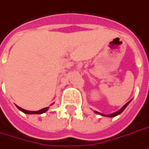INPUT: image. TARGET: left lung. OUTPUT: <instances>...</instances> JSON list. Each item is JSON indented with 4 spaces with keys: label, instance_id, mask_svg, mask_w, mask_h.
Wrapping results in <instances>:
<instances>
[{
    "label": "left lung",
    "instance_id": "8db88e82",
    "mask_svg": "<svg viewBox=\"0 0 149 149\" xmlns=\"http://www.w3.org/2000/svg\"><path fill=\"white\" fill-rule=\"evenodd\" d=\"M130 102H131V101H130ZM130 102H127V103H126L125 105L123 106V107H122V108H121V109H120V110H119V111H116V112H114V113H113V114H101V113H99V112H97V111H94V112H95L96 114H101V115H102V116H107V117H115V116H117V115H118V114H121L122 112H123V111L125 110V108L127 107V105H128Z\"/></svg>",
    "mask_w": 149,
    "mask_h": 149
}]
</instances>
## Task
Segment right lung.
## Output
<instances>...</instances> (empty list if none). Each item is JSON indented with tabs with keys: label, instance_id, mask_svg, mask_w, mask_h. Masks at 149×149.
<instances>
[{
	"label": "right lung",
	"instance_id": "add662e5",
	"mask_svg": "<svg viewBox=\"0 0 149 149\" xmlns=\"http://www.w3.org/2000/svg\"><path fill=\"white\" fill-rule=\"evenodd\" d=\"M17 107V109L18 110H20L21 111H22L23 113H25V114H42V113H44V112H46V111L48 110V107H45V108H43V109H41V110H39V111H26V110H24V109H22V108H21V107H17V106H16Z\"/></svg>",
	"mask_w": 149,
	"mask_h": 149
}]
</instances>
